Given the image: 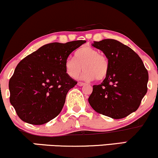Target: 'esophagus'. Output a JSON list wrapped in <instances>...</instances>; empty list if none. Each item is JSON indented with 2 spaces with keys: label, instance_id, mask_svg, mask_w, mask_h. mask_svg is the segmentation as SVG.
Wrapping results in <instances>:
<instances>
[{
  "label": "esophagus",
  "instance_id": "34e87169",
  "mask_svg": "<svg viewBox=\"0 0 158 158\" xmlns=\"http://www.w3.org/2000/svg\"><path fill=\"white\" fill-rule=\"evenodd\" d=\"M85 83H83V82H78L77 83V85H79V86H82V85H84Z\"/></svg>",
  "mask_w": 158,
  "mask_h": 158
}]
</instances>
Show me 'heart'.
<instances>
[{
	"label": "heart",
	"mask_w": 158,
	"mask_h": 158,
	"mask_svg": "<svg viewBox=\"0 0 158 158\" xmlns=\"http://www.w3.org/2000/svg\"><path fill=\"white\" fill-rule=\"evenodd\" d=\"M66 71L69 77L76 79L83 69H85L82 78L85 81H102L108 73L109 64L106 56L89 46H83L75 52V59L67 58Z\"/></svg>",
	"instance_id": "obj_1"
}]
</instances>
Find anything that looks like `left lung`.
Instances as JSON below:
<instances>
[{
	"label": "left lung",
	"instance_id": "8db88e82",
	"mask_svg": "<svg viewBox=\"0 0 158 158\" xmlns=\"http://www.w3.org/2000/svg\"><path fill=\"white\" fill-rule=\"evenodd\" d=\"M108 59V73L93 85L89 102L95 111L118 119L135 111L147 91L148 71L139 55L117 40L94 42Z\"/></svg>",
	"mask_w": 158,
	"mask_h": 158
}]
</instances>
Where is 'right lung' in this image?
<instances>
[{"label":"right lung","instance_id":"add662e5","mask_svg":"<svg viewBox=\"0 0 158 158\" xmlns=\"http://www.w3.org/2000/svg\"><path fill=\"white\" fill-rule=\"evenodd\" d=\"M85 42L47 44L17 64L9 80V100L20 119L40 125L60 114L67 92L77 84L67 74L66 61Z\"/></svg>","mask_w":158,"mask_h":158}]
</instances>
